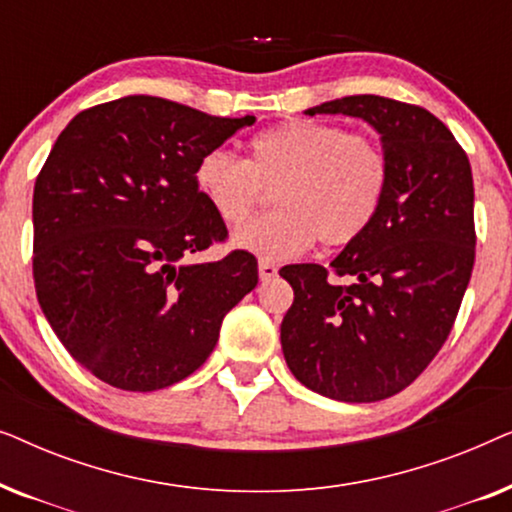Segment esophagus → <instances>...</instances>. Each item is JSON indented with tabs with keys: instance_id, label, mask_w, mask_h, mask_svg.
Here are the masks:
<instances>
[{
	"instance_id": "obj_1",
	"label": "esophagus",
	"mask_w": 512,
	"mask_h": 512,
	"mask_svg": "<svg viewBox=\"0 0 512 512\" xmlns=\"http://www.w3.org/2000/svg\"><path fill=\"white\" fill-rule=\"evenodd\" d=\"M258 277H261V282H270V279L277 277V265L270 263V261H261L258 263Z\"/></svg>"
}]
</instances>
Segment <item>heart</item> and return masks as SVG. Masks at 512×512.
<instances>
[{
    "instance_id": "1",
    "label": "heart",
    "mask_w": 512,
    "mask_h": 512,
    "mask_svg": "<svg viewBox=\"0 0 512 512\" xmlns=\"http://www.w3.org/2000/svg\"><path fill=\"white\" fill-rule=\"evenodd\" d=\"M195 191L228 226H240L272 188L277 209L235 230L237 249L282 261L314 240L328 249L359 240L387 198L391 165L377 139L298 118L263 130L249 158L214 149L193 170Z\"/></svg>"
}]
</instances>
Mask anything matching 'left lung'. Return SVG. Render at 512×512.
<instances>
[{
	"label": "left lung",
	"instance_id": "8db88e82",
	"mask_svg": "<svg viewBox=\"0 0 512 512\" xmlns=\"http://www.w3.org/2000/svg\"><path fill=\"white\" fill-rule=\"evenodd\" d=\"M305 114L373 125L391 181L373 226L331 270L317 263L279 270L293 286L284 359L321 396L382 401L422 375L457 319L475 261L471 163L447 125L415 104L352 95Z\"/></svg>",
	"mask_w": 512,
	"mask_h": 512
}]
</instances>
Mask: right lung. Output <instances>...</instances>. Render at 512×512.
Instances as JSON below:
<instances>
[{
  "label": "right lung",
  "instance_id": "obj_1",
  "mask_svg": "<svg viewBox=\"0 0 512 512\" xmlns=\"http://www.w3.org/2000/svg\"><path fill=\"white\" fill-rule=\"evenodd\" d=\"M254 121L128 95L76 114L53 144L34 184V289L67 352L102 382L184 380L258 284L249 251L191 261L228 237L195 191V165Z\"/></svg>",
  "mask_w": 512,
  "mask_h": 512
}]
</instances>
